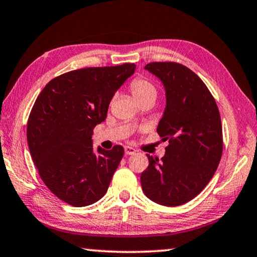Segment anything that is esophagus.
Wrapping results in <instances>:
<instances>
[{
  "label": "esophagus",
  "mask_w": 257,
  "mask_h": 257,
  "mask_svg": "<svg viewBox=\"0 0 257 257\" xmlns=\"http://www.w3.org/2000/svg\"><path fill=\"white\" fill-rule=\"evenodd\" d=\"M124 151H125V154L126 155H132V154L136 153L135 148H132V147H130V146H125L124 147Z\"/></svg>",
  "instance_id": "1"
}]
</instances>
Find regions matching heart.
Listing matches in <instances>:
<instances>
[{
	"instance_id": "b5f03b06",
	"label": "heart",
	"mask_w": 257,
	"mask_h": 257,
	"mask_svg": "<svg viewBox=\"0 0 257 257\" xmlns=\"http://www.w3.org/2000/svg\"><path fill=\"white\" fill-rule=\"evenodd\" d=\"M130 90L136 102H140L148 97H156V89L150 81L144 79H137L132 81L130 85Z\"/></svg>"
}]
</instances>
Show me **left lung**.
I'll return each instance as SVG.
<instances>
[{"label":"left lung","instance_id":"left-lung-1","mask_svg":"<svg viewBox=\"0 0 257 257\" xmlns=\"http://www.w3.org/2000/svg\"><path fill=\"white\" fill-rule=\"evenodd\" d=\"M145 69L161 81L166 107L158 133L169 140L163 158L148 155L141 174L144 193L165 206H178L206 187L222 154V128L217 104L202 80L176 62H151Z\"/></svg>","mask_w":257,"mask_h":257}]
</instances>
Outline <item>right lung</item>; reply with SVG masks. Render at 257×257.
<instances>
[{
	"instance_id": "add662e5",
	"label": "right lung",
	"mask_w": 257,
	"mask_h": 257,
	"mask_svg": "<svg viewBox=\"0 0 257 257\" xmlns=\"http://www.w3.org/2000/svg\"><path fill=\"white\" fill-rule=\"evenodd\" d=\"M135 64L72 70L50 81L28 120L30 154L46 187L69 205L94 204L107 191L124 148L92 147V130L135 74Z\"/></svg>"
}]
</instances>
